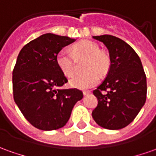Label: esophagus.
Masks as SVG:
<instances>
[{"instance_id": "34e87169", "label": "esophagus", "mask_w": 156, "mask_h": 156, "mask_svg": "<svg viewBox=\"0 0 156 156\" xmlns=\"http://www.w3.org/2000/svg\"><path fill=\"white\" fill-rule=\"evenodd\" d=\"M83 96H88L89 94H90V90H84V91H83Z\"/></svg>"}]
</instances>
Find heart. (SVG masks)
Returning <instances> with one entry per match:
<instances>
[{
	"mask_svg": "<svg viewBox=\"0 0 156 156\" xmlns=\"http://www.w3.org/2000/svg\"><path fill=\"white\" fill-rule=\"evenodd\" d=\"M75 58L87 59L83 74L76 75L70 80L69 84L73 88L85 90L96 86L99 83V74L108 73L110 67L109 56L101 51L99 46L90 41H81L73 47V53L63 48L56 55V63L66 77L70 78L75 73Z\"/></svg>",
	"mask_w": 156,
	"mask_h": 156,
	"instance_id": "heart-1",
	"label": "heart"
}]
</instances>
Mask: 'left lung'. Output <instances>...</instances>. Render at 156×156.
Returning a JSON list of instances; mask_svg holds the SVG:
<instances>
[{
  "mask_svg": "<svg viewBox=\"0 0 156 156\" xmlns=\"http://www.w3.org/2000/svg\"><path fill=\"white\" fill-rule=\"evenodd\" d=\"M108 48L110 68L105 80L93 91L98 104L92 112L97 125L108 130L127 126L144 107L147 80L139 56L120 38L93 37Z\"/></svg>",
  "mask_w": 156,
  "mask_h": 156,
  "instance_id": "obj_1",
  "label": "left lung"
}]
</instances>
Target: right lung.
Segmentation results:
<instances>
[{
	"instance_id": "obj_1",
	"label": "right lung",
	"mask_w": 156,
	"mask_h": 156,
	"mask_svg": "<svg viewBox=\"0 0 156 156\" xmlns=\"http://www.w3.org/2000/svg\"><path fill=\"white\" fill-rule=\"evenodd\" d=\"M75 39L43 34L20 50L12 72L14 101L25 118L42 131L63 127L76 102L83 98L78 89L61 90L67 78L56 63L58 52Z\"/></svg>"
}]
</instances>
